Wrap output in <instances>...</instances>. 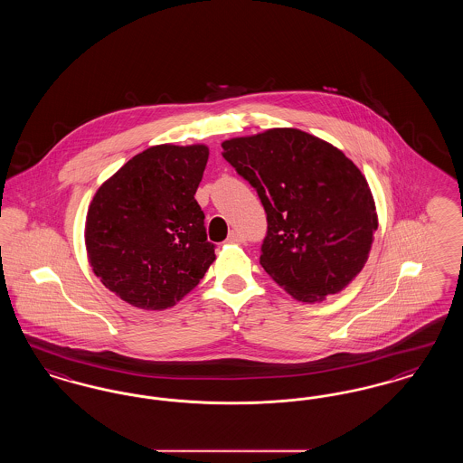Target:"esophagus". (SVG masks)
<instances>
[{"mask_svg":"<svg viewBox=\"0 0 463 463\" xmlns=\"http://www.w3.org/2000/svg\"><path fill=\"white\" fill-rule=\"evenodd\" d=\"M244 241V238H242L241 232H238V231H231L229 232V238H227V242H242Z\"/></svg>","mask_w":463,"mask_h":463,"instance_id":"34e87169","label":"esophagus"}]
</instances>
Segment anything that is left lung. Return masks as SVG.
Wrapping results in <instances>:
<instances>
[{
	"mask_svg": "<svg viewBox=\"0 0 463 463\" xmlns=\"http://www.w3.org/2000/svg\"><path fill=\"white\" fill-rule=\"evenodd\" d=\"M222 149L264 204L265 272L306 304L349 287L368 262L378 227L372 189L353 161L298 128L234 137Z\"/></svg>",
	"mask_w": 463,
	"mask_h": 463,
	"instance_id": "obj_1",
	"label": "left lung"
}]
</instances>
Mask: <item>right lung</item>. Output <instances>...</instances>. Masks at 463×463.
Returning <instances> with one entry per match:
<instances>
[{"label":"right lung","mask_w":463,"mask_h":463,"mask_svg":"<svg viewBox=\"0 0 463 463\" xmlns=\"http://www.w3.org/2000/svg\"><path fill=\"white\" fill-rule=\"evenodd\" d=\"M208 155L204 144L153 146L109 176L90 203V267L133 307H174L215 260L194 199Z\"/></svg>","instance_id":"right-lung-1"}]
</instances>
